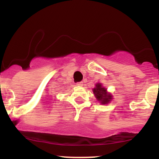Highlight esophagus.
Returning <instances> with one entry per match:
<instances>
[{
  "instance_id": "esophagus-1",
  "label": "esophagus",
  "mask_w": 159,
  "mask_h": 159,
  "mask_svg": "<svg viewBox=\"0 0 159 159\" xmlns=\"http://www.w3.org/2000/svg\"><path fill=\"white\" fill-rule=\"evenodd\" d=\"M77 86H78V87H82V86H83V82H79V83H77Z\"/></svg>"
}]
</instances>
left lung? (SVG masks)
Masks as SVG:
<instances>
[{"label":"left lung","instance_id":"left-lung-1","mask_svg":"<svg viewBox=\"0 0 159 159\" xmlns=\"http://www.w3.org/2000/svg\"><path fill=\"white\" fill-rule=\"evenodd\" d=\"M93 92L96 100L102 105H107L112 101L113 95L107 92V89L102 86V84L96 83L93 89Z\"/></svg>","mask_w":159,"mask_h":159}]
</instances>
